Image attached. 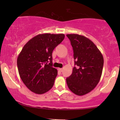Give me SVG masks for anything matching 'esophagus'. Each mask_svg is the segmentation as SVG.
<instances>
[{"label": "esophagus", "mask_w": 120, "mask_h": 120, "mask_svg": "<svg viewBox=\"0 0 120 120\" xmlns=\"http://www.w3.org/2000/svg\"><path fill=\"white\" fill-rule=\"evenodd\" d=\"M58 71H60V72H61V71H63V69H62V68H59L58 69Z\"/></svg>", "instance_id": "1"}]
</instances>
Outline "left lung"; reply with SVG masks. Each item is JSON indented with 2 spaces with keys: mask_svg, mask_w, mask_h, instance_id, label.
<instances>
[{
  "mask_svg": "<svg viewBox=\"0 0 120 120\" xmlns=\"http://www.w3.org/2000/svg\"><path fill=\"white\" fill-rule=\"evenodd\" d=\"M74 53L72 74L67 78V85L72 93L79 96L90 93L99 82L104 59L99 49L91 40L76 34H67Z\"/></svg>",
  "mask_w": 120,
  "mask_h": 120,
  "instance_id": "left-lung-1",
  "label": "left lung"
}]
</instances>
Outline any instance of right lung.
<instances>
[{"mask_svg":"<svg viewBox=\"0 0 120 120\" xmlns=\"http://www.w3.org/2000/svg\"><path fill=\"white\" fill-rule=\"evenodd\" d=\"M64 34H38L27 42L17 57L20 77L31 91L42 94L53 87L57 71L52 67V53Z\"/></svg>","mask_w":120,"mask_h":120,"instance_id":"1","label":"right lung"}]
</instances>
